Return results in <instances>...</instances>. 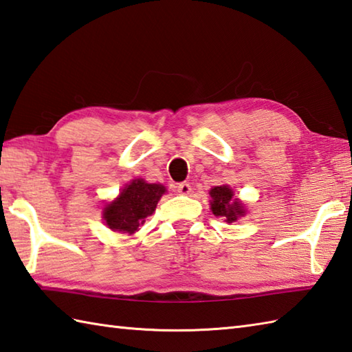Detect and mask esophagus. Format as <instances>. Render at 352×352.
<instances>
[{
	"mask_svg": "<svg viewBox=\"0 0 352 352\" xmlns=\"http://www.w3.org/2000/svg\"><path fill=\"white\" fill-rule=\"evenodd\" d=\"M177 192L179 195H190V191H191V185L188 184V182H181V184H177Z\"/></svg>",
	"mask_w": 352,
	"mask_h": 352,
	"instance_id": "esophagus-1",
	"label": "esophagus"
}]
</instances>
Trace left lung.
Returning <instances> with one entry per match:
<instances>
[{
	"instance_id": "1",
	"label": "left lung",
	"mask_w": 352,
	"mask_h": 352,
	"mask_svg": "<svg viewBox=\"0 0 352 352\" xmlns=\"http://www.w3.org/2000/svg\"><path fill=\"white\" fill-rule=\"evenodd\" d=\"M211 196V210L214 212V216L217 217H223L225 221L228 223H232L240 216L245 214V210L240 202H236V199L234 197V191L229 188L226 185L221 186H214L210 191Z\"/></svg>"
}]
</instances>
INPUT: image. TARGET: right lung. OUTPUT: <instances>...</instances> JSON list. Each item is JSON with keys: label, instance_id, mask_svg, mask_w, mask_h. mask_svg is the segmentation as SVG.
Instances as JSON below:
<instances>
[{"label": "right lung", "instance_id": "add662e5", "mask_svg": "<svg viewBox=\"0 0 352 352\" xmlns=\"http://www.w3.org/2000/svg\"><path fill=\"white\" fill-rule=\"evenodd\" d=\"M166 192L160 184H147L135 179L120 192L117 200L107 204L103 211L106 225L112 231L133 234L144 225L146 217L152 216L157 200Z\"/></svg>", "mask_w": 352, "mask_h": 352}]
</instances>
